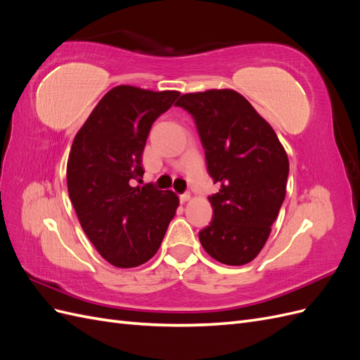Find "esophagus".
<instances>
[{
  "instance_id": "esophagus-1",
  "label": "esophagus",
  "mask_w": 360,
  "mask_h": 360,
  "mask_svg": "<svg viewBox=\"0 0 360 360\" xmlns=\"http://www.w3.org/2000/svg\"><path fill=\"white\" fill-rule=\"evenodd\" d=\"M189 200H191V193H189V192H184V193L180 195V201H181V202H186V201H189Z\"/></svg>"
}]
</instances>
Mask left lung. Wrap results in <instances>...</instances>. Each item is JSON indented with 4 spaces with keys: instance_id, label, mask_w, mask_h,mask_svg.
Masks as SVG:
<instances>
[{
    "instance_id": "1",
    "label": "left lung",
    "mask_w": 360,
    "mask_h": 360,
    "mask_svg": "<svg viewBox=\"0 0 360 360\" xmlns=\"http://www.w3.org/2000/svg\"><path fill=\"white\" fill-rule=\"evenodd\" d=\"M176 106L193 117L207 171L221 184L209 197L213 219L200 231V242L219 263L243 266L266 245L284 202L285 150L271 126L234 90L181 94Z\"/></svg>"
}]
</instances>
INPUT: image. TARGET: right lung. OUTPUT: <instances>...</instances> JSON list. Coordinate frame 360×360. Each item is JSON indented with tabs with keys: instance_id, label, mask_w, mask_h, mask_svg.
I'll use <instances>...</instances> for the list:
<instances>
[{
	"instance_id": "add662e5",
	"label": "right lung",
	"mask_w": 360,
	"mask_h": 360,
	"mask_svg": "<svg viewBox=\"0 0 360 360\" xmlns=\"http://www.w3.org/2000/svg\"><path fill=\"white\" fill-rule=\"evenodd\" d=\"M179 91L118 85L96 105L76 134L68 160L69 197L86 237L120 269L153 257L176 214L179 197L153 184L136 186L151 124Z\"/></svg>"
}]
</instances>
